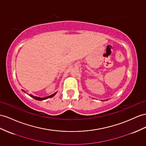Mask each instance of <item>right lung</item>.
Instances as JSON below:
<instances>
[{
    "label": "right lung",
    "mask_w": 146,
    "mask_h": 146,
    "mask_svg": "<svg viewBox=\"0 0 146 146\" xmlns=\"http://www.w3.org/2000/svg\"><path fill=\"white\" fill-rule=\"evenodd\" d=\"M23 92H24L25 93H26L24 90H23ZM57 92H56V93H54V94H52V95H50V96H47V97H45V98H40V97H37V96H33L32 94H29V95L30 96H31V97H33L34 99H35V100H38V101H42V100H46V99H48V98H52L53 96H54L55 94H56V93Z\"/></svg>",
    "instance_id": "right-lung-1"
}]
</instances>
